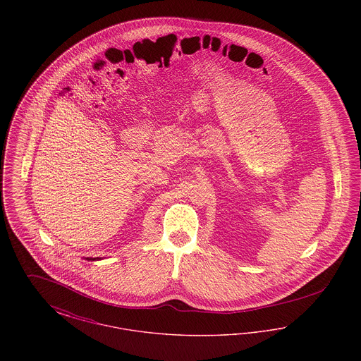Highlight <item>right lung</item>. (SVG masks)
I'll use <instances>...</instances> for the list:
<instances>
[{
	"label": "right lung",
	"mask_w": 361,
	"mask_h": 361,
	"mask_svg": "<svg viewBox=\"0 0 361 361\" xmlns=\"http://www.w3.org/2000/svg\"><path fill=\"white\" fill-rule=\"evenodd\" d=\"M86 259H87V261H96V259H100V257H86Z\"/></svg>",
	"instance_id": "obj_1"
}]
</instances>
